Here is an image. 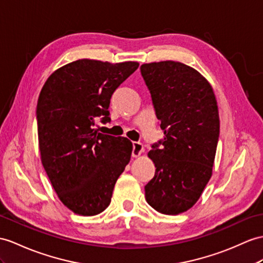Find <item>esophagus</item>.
<instances>
[{
	"mask_svg": "<svg viewBox=\"0 0 263 263\" xmlns=\"http://www.w3.org/2000/svg\"><path fill=\"white\" fill-rule=\"evenodd\" d=\"M144 152V145L139 142H134L133 143V157H138L140 154Z\"/></svg>",
	"mask_w": 263,
	"mask_h": 263,
	"instance_id": "1",
	"label": "esophagus"
}]
</instances>
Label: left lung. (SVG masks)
I'll use <instances>...</instances> for the list:
<instances>
[{
	"mask_svg": "<svg viewBox=\"0 0 263 263\" xmlns=\"http://www.w3.org/2000/svg\"><path fill=\"white\" fill-rule=\"evenodd\" d=\"M140 73L165 134L148 153L156 172L145 198L159 213L178 214L194 205L212 175L220 136L216 99L208 80L184 63H146Z\"/></svg>",
	"mask_w": 263,
	"mask_h": 263,
	"instance_id": "left-lung-1",
	"label": "left lung"
}]
</instances>
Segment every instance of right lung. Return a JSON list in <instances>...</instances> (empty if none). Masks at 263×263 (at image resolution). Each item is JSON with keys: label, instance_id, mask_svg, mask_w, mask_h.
Here are the masks:
<instances>
[{"label": "right lung", "instance_id": "obj_1", "mask_svg": "<svg viewBox=\"0 0 263 263\" xmlns=\"http://www.w3.org/2000/svg\"><path fill=\"white\" fill-rule=\"evenodd\" d=\"M137 62L81 59L61 67L44 83L36 105L42 165L58 196L79 215H96L110 204L117 178L129 163L133 144L95 130L109 123L114 91Z\"/></svg>", "mask_w": 263, "mask_h": 263}]
</instances>
